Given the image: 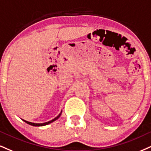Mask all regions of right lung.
<instances>
[{"label": "right lung", "instance_id": "right-lung-1", "mask_svg": "<svg viewBox=\"0 0 151 151\" xmlns=\"http://www.w3.org/2000/svg\"><path fill=\"white\" fill-rule=\"evenodd\" d=\"M61 113H62V110H61V113H59V114L58 115H57V116L56 117V118H55L54 119H52V120L48 121V122H44V123H34V122H29V121H27V120H23V119H22V120H23L24 122H25L26 123H27V124H30V125H31V126H35V127H40V126H45V125H47V124H50V123H52V122H55V120H57V119H58V118H59V117L61 116Z\"/></svg>", "mask_w": 151, "mask_h": 151}]
</instances>
